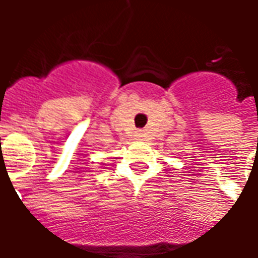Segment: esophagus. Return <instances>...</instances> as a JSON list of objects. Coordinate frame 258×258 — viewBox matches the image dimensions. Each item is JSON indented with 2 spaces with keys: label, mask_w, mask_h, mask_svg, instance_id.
Listing matches in <instances>:
<instances>
[{
  "label": "esophagus",
  "mask_w": 258,
  "mask_h": 258,
  "mask_svg": "<svg viewBox=\"0 0 258 258\" xmlns=\"http://www.w3.org/2000/svg\"><path fill=\"white\" fill-rule=\"evenodd\" d=\"M138 136H139V138H140V133H138Z\"/></svg>",
  "instance_id": "34e87169"
}]
</instances>
